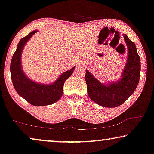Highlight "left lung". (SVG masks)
Segmentation results:
<instances>
[{"instance_id":"left-lung-1","label":"left lung","mask_w":154,"mask_h":154,"mask_svg":"<svg viewBox=\"0 0 154 154\" xmlns=\"http://www.w3.org/2000/svg\"><path fill=\"white\" fill-rule=\"evenodd\" d=\"M128 48V58L121 78L117 81L101 83L89 71L85 70L88 94L94 102L102 106L113 108L123 104L135 90L141 70L140 57L133 42L123 34Z\"/></svg>"}]
</instances>
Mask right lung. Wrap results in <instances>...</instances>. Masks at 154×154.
I'll use <instances>...</instances> for the list:
<instances>
[{"label":"right lung","instance_id":"right-lung-1","mask_svg":"<svg viewBox=\"0 0 154 154\" xmlns=\"http://www.w3.org/2000/svg\"><path fill=\"white\" fill-rule=\"evenodd\" d=\"M38 31H33L19 42L16 51L12 57L10 73L12 84L19 95L33 106H41L52 104L60 100L63 94L64 82L72 75L75 66L65 71L50 84L37 83L27 77L22 70V53L25 44Z\"/></svg>","mask_w":154,"mask_h":154}]
</instances>
